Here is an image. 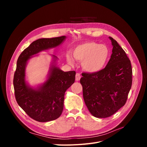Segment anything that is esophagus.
Returning a JSON list of instances; mask_svg holds the SVG:
<instances>
[{"instance_id": "34e87169", "label": "esophagus", "mask_w": 147, "mask_h": 147, "mask_svg": "<svg viewBox=\"0 0 147 147\" xmlns=\"http://www.w3.org/2000/svg\"><path fill=\"white\" fill-rule=\"evenodd\" d=\"M81 78V75L80 74L78 73H77L76 74V75H75V80H76V81H79L80 80Z\"/></svg>"}]
</instances>
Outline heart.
I'll return each mask as SVG.
<instances>
[{"instance_id": "b5f03b06", "label": "heart", "mask_w": 147, "mask_h": 147, "mask_svg": "<svg viewBox=\"0 0 147 147\" xmlns=\"http://www.w3.org/2000/svg\"><path fill=\"white\" fill-rule=\"evenodd\" d=\"M72 55L77 61L82 62V67L86 72L96 74L105 67L110 59V51L105 45L90 42L75 47ZM66 59L69 64H75L74 59L70 55H66Z\"/></svg>"}]
</instances>
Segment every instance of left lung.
I'll return each instance as SVG.
<instances>
[{"mask_svg": "<svg viewBox=\"0 0 147 147\" xmlns=\"http://www.w3.org/2000/svg\"><path fill=\"white\" fill-rule=\"evenodd\" d=\"M112 54L105 67L96 74L83 73L80 83L84 103L92 116L107 118L126 104L132 86L131 61L112 37Z\"/></svg>", "mask_w": 147, "mask_h": 147, "instance_id": "obj_1", "label": "left lung"}]
</instances>
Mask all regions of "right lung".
Masks as SVG:
<instances>
[{"instance_id":"add662e5","label":"right lung","mask_w":147,"mask_h":147,"mask_svg":"<svg viewBox=\"0 0 147 147\" xmlns=\"http://www.w3.org/2000/svg\"><path fill=\"white\" fill-rule=\"evenodd\" d=\"M66 36L40 38L21 53L17 61L13 78L15 98L20 107L32 119L47 122L58 118L64 108L65 92L75 82V71L64 72L57 65L58 58L50 55L52 61L46 80L31 86L26 80V68L29 60L43 51L60 46Z\"/></svg>"}]
</instances>
